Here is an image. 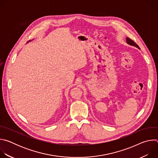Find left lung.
<instances>
[{
  "instance_id": "8db88e82",
  "label": "left lung",
  "mask_w": 158,
  "mask_h": 158,
  "mask_svg": "<svg viewBox=\"0 0 158 158\" xmlns=\"http://www.w3.org/2000/svg\"><path fill=\"white\" fill-rule=\"evenodd\" d=\"M126 42H127V44L130 45V46H134V47H136V48H138L139 49H140L139 47L138 46V45H137L136 43H135L133 40H132L131 39H129V38H128V37H126Z\"/></svg>"
}]
</instances>
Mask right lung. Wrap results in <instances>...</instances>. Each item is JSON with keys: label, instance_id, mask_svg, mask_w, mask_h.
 <instances>
[{"label": "right lung", "instance_id": "1", "mask_svg": "<svg viewBox=\"0 0 158 158\" xmlns=\"http://www.w3.org/2000/svg\"><path fill=\"white\" fill-rule=\"evenodd\" d=\"M29 41H30V40H29Z\"/></svg>", "mask_w": 158, "mask_h": 158}]
</instances>
